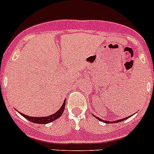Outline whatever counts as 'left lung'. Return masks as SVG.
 Here are the masks:
<instances>
[{
    "label": "left lung",
    "mask_w": 154,
    "mask_h": 154,
    "mask_svg": "<svg viewBox=\"0 0 154 154\" xmlns=\"http://www.w3.org/2000/svg\"><path fill=\"white\" fill-rule=\"evenodd\" d=\"M93 116H94V115H93ZM94 117L96 118V119H97V120H99V121H100V122H104V123H106V124H113V123H118V122H123V121H125V120H126V119H129V118L130 117V116H128V117H127V118H125V119H120V120H117V121H115V122H109V121H104V120H102V119H100V118H98V117H97V116H94Z\"/></svg>",
    "instance_id": "1"
}]
</instances>
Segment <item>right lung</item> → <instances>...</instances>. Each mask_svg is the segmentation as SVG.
Here are the masks:
<instances>
[{
    "mask_svg": "<svg viewBox=\"0 0 154 154\" xmlns=\"http://www.w3.org/2000/svg\"><path fill=\"white\" fill-rule=\"evenodd\" d=\"M65 106H66V100H64L63 102V105L62 106L60 107V109L58 111H57V112L54 113L53 115L51 116H45V117H30V116H26V115L23 114L21 112H18L24 117L25 119H27V120L31 122H33V123L35 124H48V123H51V122H54V121L57 120V119L60 117V116L63 115V112H64V109H65Z\"/></svg>",
    "mask_w": 154,
    "mask_h": 154,
    "instance_id": "1",
    "label": "right lung"
}]
</instances>
